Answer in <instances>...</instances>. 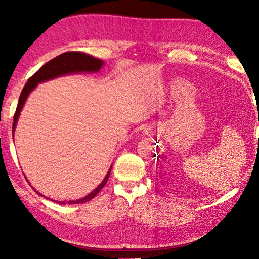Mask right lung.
<instances>
[{"instance_id": "add662e5", "label": "right lung", "mask_w": 259, "mask_h": 259, "mask_svg": "<svg viewBox=\"0 0 259 259\" xmlns=\"http://www.w3.org/2000/svg\"><path fill=\"white\" fill-rule=\"evenodd\" d=\"M103 64H104L103 60L97 59L93 56L84 54V52H80V51L64 52V54L57 56L54 59L48 61V63L43 65V66L38 69V71L35 73L33 76H30L28 78L27 83H26L23 91H21L20 97L18 100V105H17L16 113L14 115L12 133H15L16 123H17V121H18L20 111L24 106L26 99H27L30 91H32L34 88L37 85V83L50 80V78H54V77L60 76V75H65V74L81 73V72H98ZM111 169H112V166H111ZM111 169L108 170V172L106 176H105L102 184H100V185L96 188V190L91 192L90 194L84 196L83 199L76 200V201H67V202L66 201H55V200H52V201H55L56 203H59V204H65V203L77 204V203L88 202V201L94 199L95 196L100 192V190H102V188L106 185L107 179L109 177V174H111ZM38 194H40V193H38ZM40 195H42V194H40Z\"/></svg>"}]
</instances>
